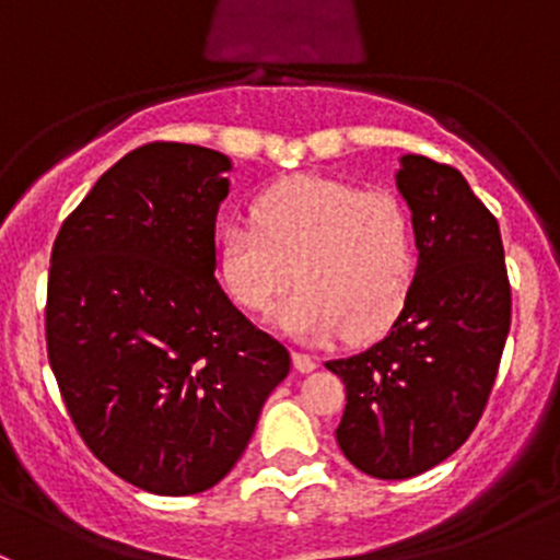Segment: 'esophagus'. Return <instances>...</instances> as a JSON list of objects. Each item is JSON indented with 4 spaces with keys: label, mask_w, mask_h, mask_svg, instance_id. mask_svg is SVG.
<instances>
[{
    "label": "esophagus",
    "mask_w": 560,
    "mask_h": 560,
    "mask_svg": "<svg viewBox=\"0 0 560 560\" xmlns=\"http://www.w3.org/2000/svg\"><path fill=\"white\" fill-rule=\"evenodd\" d=\"M292 363H295V369L301 371V374H308V371H314L316 369V363H314V358L312 354H306V352H292Z\"/></svg>",
    "instance_id": "obj_1"
}]
</instances>
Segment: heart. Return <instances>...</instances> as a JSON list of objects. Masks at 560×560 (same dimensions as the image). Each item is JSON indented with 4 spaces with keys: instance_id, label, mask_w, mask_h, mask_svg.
Instances as JSON below:
<instances>
[{
    "instance_id": "b5f03b06",
    "label": "heart",
    "mask_w": 560,
    "mask_h": 560,
    "mask_svg": "<svg viewBox=\"0 0 560 560\" xmlns=\"http://www.w3.org/2000/svg\"><path fill=\"white\" fill-rule=\"evenodd\" d=\"M219 279L235 306L268 314L292 284L301 292L279 325L303 341L387 332L417 284L415 224L385 189L301 175L265 191L252 219L219 233Z\"/></svg>"
}]
</instances>
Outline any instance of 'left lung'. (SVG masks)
I'll return each instance as SVG.
<instances>
[{
    "mask_svg": "<svg viewBox=\"0 0 560 560\" xmlns=\"http://www.w3.org/2000/svg\"><path fill=\"white\" fill-rule=\"evenodd\" d=\"M395 184L420 248L411 301L382 341L327 363L347 387L338 447L376 479L417 477L471 436L512 319L499 222L468 180L406 154Z\"/></svg>",
    "mask_w": 560,
    "mask_h": 560,
    "instance_id": "obj_1",
    "label": "left lung"
}]
</instances>
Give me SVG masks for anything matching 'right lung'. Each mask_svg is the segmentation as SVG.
Listing matches in <instances>:
<instances>
[{
  "mask_svg": "<svg viewBox=\"0 0 560 560\" xmlns=\"http://www.w3.org/2000/svg\"><path fill=\"white\" fill-rule=\"evenodd\" d=\"M230 160L145 143L116 162L54 241L45 341L75 431L156 495L213 488L244 455L290 352L230 303L217 213Z\"/></svg>",
  "mask_w": 560,
  "mask_h": 560,
  "instance_id": "1",
  "label": "right lung"
}]
</instances>
